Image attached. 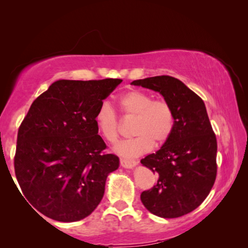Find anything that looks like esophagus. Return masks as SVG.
<instances>
[{"label":"esophagus","instance_id":"esophagus-1","mask_svg":"<svg viewBox=\"0 0 248 248\" xmlns=\"http://www.w3.org/2000/svg\"><path fill=\"white\" fill-rule=\"evenodd\" d=\"M137 161H134V159H125V158H121L120 159V164L124 169H132L137 165Z\"/></svg>","mask_w":248,"mask_h":248}]
</instances>
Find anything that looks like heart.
<instances>
[{
	"mask_svg": "<svg viewBox=\"0 0 248 248\" xmlns=\"http://www.w3.org/2000/svg\"><path fill=\"white\" fill-rule=\"evenodd\" d=\"M119 106L124 117L136 118L132 133L134 138L123 140L115 145L118 154L127 157L139 156L154 146L162 145L170 139L175 127L173 107L165 99H153L142 91H131L123 95ZM95 124L105 140L114 143L120 133V121L108 103H103L95 115Z\"/></svg>",
	"mask_w": 248,
	"mask_h": 248,
	"instance_id": "heart-1",
	"label": "heart"
}]
</instances>
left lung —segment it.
<instances>
[{"label": "left lung", "mask_w": 248, "mask_h": 248, "mask_svg": "<svg viewBox=\"0 0 248 248\" xmlns=\"http://www.w3.org/2000/svg\"><path fill=\"white\" fill-rule=\"evenodd\" d=\"M131 84L162 94L173 107V133L156 153L141 163L157 174L156 184L141 194L153 215L173 219L194 211L203 202L217 177V138L203 100L169 75L136 79Z\"/></svg>", "instance_id": "left-lung-1"}]
</instances>
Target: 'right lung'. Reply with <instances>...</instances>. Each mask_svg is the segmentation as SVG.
I'll return each mask as SVG.
<instances>
[{
	"instance_id": "right-lung-1",
	"label": "right lung",
	"mask_w": 248,
	"mask_h": 248,
	"mask_svg": "<svg viewBox=\"0 0 248 248\" xmlns=\"http://www.w3.org/2000/svg\"><path fill=\"white\" fill-rule=\"evenodd\" d=\"M121 82L60 79L33 100L18 129L14 169L25 198L44 216L79 221L103 199L119 157L105 152L95 115Z\"/></svg>"
}]
</instances>
